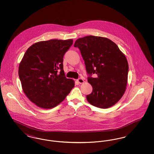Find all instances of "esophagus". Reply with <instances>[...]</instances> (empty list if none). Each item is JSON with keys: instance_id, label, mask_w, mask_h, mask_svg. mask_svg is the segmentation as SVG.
Returning <instances> with one entry per match:
<instances>
[{"instance_id": "34e87169", "label": "esophagus", "mask_w": 154, "mask_h": 154, "mask_svg": "<svg viewBox=\"0 0 154 154\" xmlns=\"http://www.w3.org/2000/svg\"><path fill=\"white\" fill-rule=\"evenodd\" d=\"M77 82L79 83V84H82V83H83L84 82V80L82 79H77Z\"/></svg>"}]
</instances>
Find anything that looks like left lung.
Instances as JSON below:
<instances>
[{"label": "left lung", "mask_w": 154, "mask_h": 154, "mask_svg": "<svg viewBox=\"0 0 154 154\" xmlns=\"http://www.w3.org/2000/svg\"><path fill=\"white\" fill-rule=\"evenodd\" d=\"M78 47L85 62L88 82L92 92L87 95L88 102L101 109L114 105L124 94L129 66L117 45L102 37L87 36L77 39ZM96 73L94 78L91 75Z\"/></svg>", "instance_id": "left-lung-1"}]
</instances>
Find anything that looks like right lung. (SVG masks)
Returning <instances> with one entry per match:
<instances>
[{"mask_svg":"<svg viewBox=\"0 0 154 154\" xmlns=\"http://www.w3.org/2000/svg\"><path fill=\"white\" fill-rule=\"evenodd\" d=\"M73 42L72 39L39 42L25 53L19 66V78L23 92L38 107H56L74 87V81L65 77L63 65V56Z\"/></svg>","mask_w":154,"mask_h":154,"instance_id":"right-lung-1","label":"right lung"}]
</instances>
